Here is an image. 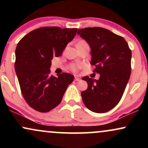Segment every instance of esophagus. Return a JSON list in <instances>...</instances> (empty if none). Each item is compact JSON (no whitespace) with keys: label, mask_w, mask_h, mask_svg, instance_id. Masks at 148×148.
<instances>
[{"label":"esophagus","mask_w":148,"mask_h":148,"mask_svg":"<svg viewBox=\"0 0 148 148\" xmlns=\"http://www.w3.org/2000/svg\"><path fill=\"white\" fill-rule=\"evenodd\" d=\"M75 79V81H81V79H80V78H79V77H78V76H75V79Z\"/></svg>","instance_id":"obj_1"}]
</instances>
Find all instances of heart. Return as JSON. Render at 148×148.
Returning a JSON list of instances; mask_svg holds the SVG:
<instances>
[{
    "label": "heart",
    "instance_id": "b5f03b06",
    "mask_svg": "<svg viewBox=\"0 0 148 148\" xmlns=\"http://www.w3.org/2000/svg\"><path fill=\"white\" fill-rule=\"evenodd\" d=\"M85 43H87V42L85 41V40H80V41L78 42L77 45H82V44H85ZM81 67V64L79 63H72L69 65V69L74 72H77V71L79 70Z\"/></svg>",
    "mask_w": 148,
    "mask_h": 148
}]
</instances>
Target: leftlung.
Instances as JSON below:
<instances>
[{
    "label": "left lung",
    "instance_id": "obj_1",
    "mask_svg": "<svg viewBox=\"0 0 148 148\" xmlns=\"http://www.w3.org/2000/svg\"><path fill=\"white\" fill-rule=\"evenodd\" d=\"M80 36L91 49L93 72L100 74L98 80L86 76L88 86L81 92L85 106L92 112L106 113L121 99L131 75L132 51L123 37L100 27L79 29Z\"/></svg>",
    "mask_w": 148,
    "mask_h": 148
}]
</instances>
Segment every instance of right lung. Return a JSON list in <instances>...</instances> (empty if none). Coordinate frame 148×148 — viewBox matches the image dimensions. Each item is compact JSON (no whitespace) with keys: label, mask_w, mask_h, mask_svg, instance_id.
<instances>
[{"label":"right lung","mask_w":148,"mask_h":148,"mask_svg":"<svg viewBox=\"0 0 148 148\" xmlns=\"http://www.w3.org/2000/svg\"><path fill=\"white\" fill-rule=\"evenodd\" d=\"M76 28L41 27L32 30L18 42L14 68L23 98L28 104L47 113L60 104L74 76L62 73L51 75L53 57H59L75 37Z\"/></svg>","instance_id":"1"}]
</instances>
